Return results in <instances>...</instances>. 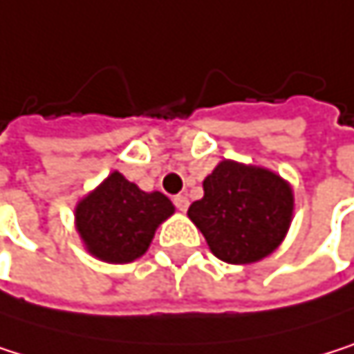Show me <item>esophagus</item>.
I'll list each match as a JSON object with an SVG mask.
<instances>
[{
	"instance_id": "34e87169",
	"label": "esophagus",
	"mask_w": 354,
	"mask_h": 354,
	"mask_svg": "<svg viewBox=\"0 0 354 354\" xmlns=\"http://www.w3.org/2000/svg\"><path fill=\"white\" fill-rule=\"evenodd\" d=\"M174 205L178 207V212H187V209H189V197H185V195H176V197H174Z\"/></svg>"
}]
</instances>
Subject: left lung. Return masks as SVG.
<instances>
[{
    "mask_svg": "<svg viewBox=\"0 0 354 354\" xmlns=\"http://www.w3.org/2000/svg\"><path fill=\"white\" fill-rule=\"evenodd\" d=\"M295 193L280 174L234 159L220 161L203 180V199L189 207L209 251L232 266L272 255L288 234Z\"/></svg>",
    "mask_w": 354,
    "mask_h": 354,
    "instance_id": "obj_1",
    "label": "left lung"
}]
</instances>
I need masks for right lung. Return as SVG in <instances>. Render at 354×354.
<instances>
[{"mask_svg": "<svg viewBox=\"0 0 354 354\" xmlns=\"http://www.w3.org/2000/svg\"><path fill=\"white\" fill-rule=\"evenodd\" d=\"M174 214L171 201L145 193L118 169L74 207V226L84 249L105 263H130L142 257L159 224Z\"/></svg>", "mask_w": 354, "mask_h": 354, "instance_id": "1", "label": "right lung"}]
</instances>
